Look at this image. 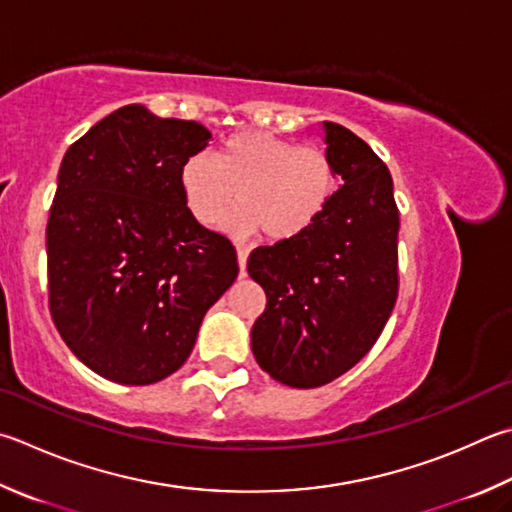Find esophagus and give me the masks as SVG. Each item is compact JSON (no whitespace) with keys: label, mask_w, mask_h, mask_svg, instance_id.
Instances as JSON below:
<instances>
[{"label":"esophagus","mask_w":512,"mask_h":512,"mask_svg":"<svg viewBox=\"0 0 512 512\" xmlns=\"http://www.w3.org/2000/svg\"><path fill=\"white\" fill-rule=\"evenodd\" d=\"M248 253H250L248 246L237 244V262H239V268H241V277L246 275V259H248Z\"/></svg>","instance_id":"esophagus-1"}]
</instances>
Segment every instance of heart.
Returning <instances> with one entry per match:
<instances>
[{
  "label": "heart",
  "mask_w": 512,
  "mask_h": 512,
  "mask_svg": "<svg viewBox=\"0 0 512 512\" xmlns=\"http://www.w3.org/2000/svg\"><path fill=\"white\" fill-rule=\"evenodd\" d=\"M185 208L197 224L219 228L239 201L226 228L235 235L264 230L268 239L288 241L309 230L336 190L329 154L266 132L226 138L206 156L181 165Z\"/></svg>",
  "instance_id": "1"
}]
</instances>
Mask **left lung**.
<instances>
[{
    "mask_svg": "<svg viewBox=\"0 0 512 512\" xmlns=\"http://www.w3.org/2000/svg\"><path fill=\"white\" fill-rule=\"evenodd\" d=\"M322 127L340 188L300 237L248 257V275L266 293L250 333L255 360L300 389L327 385L365 358L398 295L392 174L347 127Z\"/></svg>",
    "mask_w": 512,
    "mask_h": 512,
    "instance_id": "8db88e82",
    "label": "left lung"
}]
</instances>
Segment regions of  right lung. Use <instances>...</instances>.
Here are the masks:
<instances>
[{"instance_id": "add662e5", "label": "right lung", "mask_w": 512, "mask_h": 512, "mask_svg": "<svg viewBox=\"0 0 512 512\" xmlns=\"http://www.w3.org/2000/svg\"><path fill=\"white\" fill-rule=\"evenodd\" d=\"M212 134L127 105L64 154L46 226L49 306L80 362L120 385L174 374L239 273L228 237L185 208L179 172Z\"/></svg>"}]
</instances>
